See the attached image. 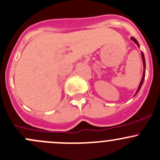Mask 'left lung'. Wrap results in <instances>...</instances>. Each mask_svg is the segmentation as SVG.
<instances>
[{"mask_svg": "<svg viewBox=\"0 0 160 160\" xmlns=\"http://www.w3.org/2000/svg\"><path fill=\"white\" fill-rule=\"evenodd\" d=\"M132 40H133L134 42H135V43L137 44V45L138 46V47H139V44H138V41L136 40V39H134V37H132ZM142 61H143V66H144V72H143V75H142V81H141V82H140V85H139L138 88V90H137V92H136L135 95L137 94V93L138 92V91H139V90H140L141 87H142V84H143L144 79H145V57H144V54H143V53H142Z\"/></svg>", "mask_w": 160, "mask_h": 160, "instance_id": "left-lung-1", "label": "left lung"}]
</instances>
